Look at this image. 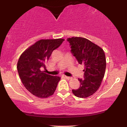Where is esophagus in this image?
I'll use <instances>...</instances> for the list:
<instances>
[{"label":"esophagus","instance_id":"esophagus-1","mask_svg":"<svg viewBox=\"0 0 127 127\" xmlns=\"http://www.w3.org/2000/svg\"><path fill=\"white\" fill-rule=\"evenodd\" d=\"M65 77L66 79H67V80H70V79H72V77H69V76H65Z\"/></svg>","mask_w":127,"mask_h":127}]
</instances>
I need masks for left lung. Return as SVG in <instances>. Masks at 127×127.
<instances>
[{"label":"left lung","mask_w":127,"mask_h":127,"mask_svg":"<svg viewBox=\"0 0 127 127\" xmlns=\"http://www.w3.org/2000/svg\"><path fill=\"white\" fill-rule=\"evenodd\" d=\"M71 53L80 65L84 66V79H78L80 87L72 90L75 96L87 98L94 94L101 84L106 70L105 54L100 47L86 38L73 37L67 39Z\"/></svg>","instance_id":"obj_1"}]
</instances>
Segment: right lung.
I'll return each instance as SVG.
<instances>
[{"mask_svg": "<svg viewBox=\"0 0 127 127\" xmlns=\"http://www.w3.org/2000/svg\"><path fill=\"white\" fill-rule=\"evenodd\" d=\"M65 40L63 39L40 40L21 55L17 70L22 84L38 98H47L54 93L61 78L45 73L46 64L54 50Z\"/></svg>", "mask_w": 127, "mask_h": 127, "instance_id": "obj_1", "label": "right lung"}]
</instances>
